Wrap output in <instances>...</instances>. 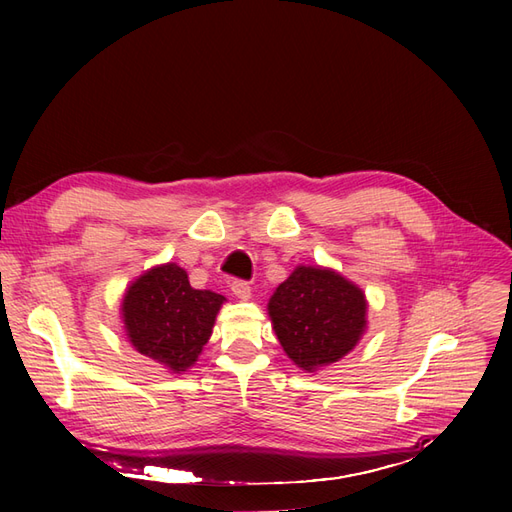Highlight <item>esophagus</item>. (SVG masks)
Segmentation results:
<instances>
[{
	"label": "esophagus",
	"mask_w": 512,
	"mask_h": 512,
	"mask_svg": "<svg viewBox=\"0 0 512 512\" xmlns=\"http://www.w3.org/2000/svg\"><path fill=\"white\" fill-rule=\"evenodd\" d=\"M230 290H232V294H235L237 299H250V294H252V288H250V284H247L245 280H232L230 282Z\"/></svg>",
	"instance_id": "1"
}]
</instances>
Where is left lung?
<instances>
[{"instance_id":"left-lung-1","label":"left lung","mask_w":512,"mask_h":512,"mask_svg":"<svg viewBox=\"0 0 512 512\" xmlns=\"http://www.w3.org/2000/svg\"><path fill=\"white\" fill-rule=\"evenodd\" d=\"M365 309L361 288L318 267L294 269L269 301L277 339L307 371L339 361L356 346L365 329Z\"/></svg>"}]
</instances>
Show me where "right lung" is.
I'll return each mask as SVG.
<instances>
[{"mask_svg": "<svg viewBox=\"0 0 512 512\" xmlns=\"http://www.w3.org/2000/svg\"><path fill=\"white\" fill-rule=\"evenodd\" d=\"M224 297L194 290L181 267L147 271L123 297V324L132 346L173 371H185L211 337Z\"/></svg>", "mask_w": 512, "mask_h": 512, "instance_id": "1", "label": "right lung"}]
</instances>
